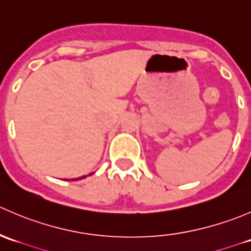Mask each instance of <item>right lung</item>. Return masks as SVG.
<instances>
[{
  "label": "right lung",
  "instance_id": "1",
  "mask_svg": "<svg viewBox=\"0 0 251 251\" xmlns=\"http://www.w3.org/2000/svg\"><path fill=\"white\" fill-rule=\"evenodd\" d=\"M85 177H86V176H82V177H78V179H82V178H85ZM76 179H77V178H76Z\"/></svg>",
  "mask_w": 251,
  "mask_h": 251
}]
</instances>
